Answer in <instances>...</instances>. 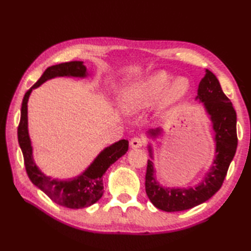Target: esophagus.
Returning a JSON list of instances; mask_svg holds the SVG:
<instances>
[{"mask_svg": "<svg viewBox=\"0 0 251 251\" xmlns=\"http://www.w3.org/2000/svg\"><path fill=\"white\" fill-rule=\"evenodd\" d=\"M143 145H145V141H143L141 138H138V137H135L132 138V139L130 140V147L132 149H137V148H141L143 147Z\"/></svg>", "mask_w": 251, "mask_h": 251, "instance_id": "esophagus-1", "label": "esophagus"}]
</instances>
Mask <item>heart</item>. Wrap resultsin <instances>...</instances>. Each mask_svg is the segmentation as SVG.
I'll use <instances>...</instances> for the list:
<instances>
[{"instance_id":"heart-1","label":"heart","mask_w":251,"mask_h":251,"mask_svg":"<svg viewBox=\"0 0 251 251\" xmlns=\"http://www.w3.org/2000/svg\"><path fill=\"white\" fill-rule=\"evenodd\" d=\"M190 87L188 77L173 78L168 72L158 71L122 88L119 106L126 114H136L147 109L158 98L156 113L159 114L183 99L190 92Z\"/></svg>"}]
</instances>
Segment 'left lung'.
<instances>
[{
	"label": "left lung",
	"mask_w": 251,
	"mask_h": 251,
	"mask_svg": "<svg viewBox=\"0 0 251 251\" xmlns=\"http://www.w3.org/2000/svg\"><path fill=\"white\" fill-rule=\"evenodd\" d=\"M195 100L202 103V108L211 122L215 157L208 172L196 185L188 188H169L162 185L157 180L153 162V148L151 143H149L148 150L151 159H148L146 192L152 204L163 211L186 210L209 200L220 190L228 166L235 155L237 148L236 112L230 99L223 93L215 74L207 69L204 77L199 84ZM163 131L162 127H158L148 130L147 136L155 140Z\"/></svg>",
	"instance_id": "8db88e82"
}]
</instances>
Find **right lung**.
Instances as JSON below:
<instances>
[{
  "instance_id": "add662e5",
  "label": "right lung",
  "mask_w": 251,
  "mask_h": 251,
  "mask_svg": "<svg viewBox=\"0 0 251 251\" xmlns=\"http://www.w3.org/2000/svg\"><path fill=\"white\" fill-rule=\"evenodd\" d=\"M87 76L89 73L83 61L63 62L47 68L39 81L25 95L18 126L19 147L24 154L25 170L31 182L56 204L71 209L92 206L101 199L103 194L102 176L112 164L128 151V140L122 139L104 148L89 166L76 177L66 180L52 179L50 176L42 172L34 161L33 148L28 130V101L32 90L40 87L49 79L55 77L86 78Z\"/></svg>"
}]
</instances>
